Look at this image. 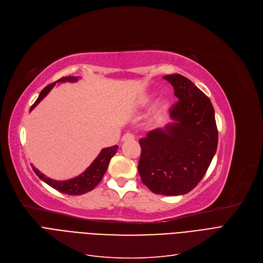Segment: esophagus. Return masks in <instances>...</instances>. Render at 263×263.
Returning <instances> with one entry per match:
<instances>
[{"instance_id": "obj_1", "label": "esophagus", "mask_w": 263, "mask_h": 263, "mask_svg": "<svg viewBox=\"0 0 263 263\" xmlns=\"http://www.w3.org/2000/svg\"><path fill=\"white\" fill-rule=\"evenodd\" d=\"M134 139H135V136L132 133H126L122 137V141H129Z\"/></svg>"}]
</instances>
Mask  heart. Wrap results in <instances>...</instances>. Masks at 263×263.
I'll return each instance as SVG.
<instances>
[{
    "label": "heart",
    "mask_w": 263,
    "mask_h": 263,
    "mask_svg": "<svg viewBox=\"0 0 263 263\" xmlns=\"http://www.w3.org/2000/svg\"><path fill=\"white\" fill-rule=\"evenodd\" d=\"M147 102H148V98L144 99V103H147ZM166 107H167V103H166V102H160L159 105H158V110L161 111V110L166 109Z\"/></svg>",
    "instance_id": "1"
}]
</instances>
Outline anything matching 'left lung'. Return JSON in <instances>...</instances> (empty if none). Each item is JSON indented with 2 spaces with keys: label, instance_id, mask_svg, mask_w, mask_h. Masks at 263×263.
<instances>
[{
  "label": "left lung",
  "instance_id": "8db88e82",
  "mask_svg": "<svg viewBox=\"0 0 263 263\" xmlns=\"http://www.w3.org/2000/svg\"><path fill=\"white\" fill-rule=\"evenodd\" d=\"M179 101L170 108L173 122L139 140L141 181L157 195L190 193L202 180L216 152L218 130L210 98L186 77L168 74Z\"/></svg>",
  "mask_w": 263,
  "mask_h": 263
}]
</instances>
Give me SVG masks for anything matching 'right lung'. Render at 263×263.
<instances>
[{"label":"right lung","mask_w":263,"mask_h":263,"mask_svg":"<svg viewBox=\"0 0 263 263\" xmlns=\"http://www.w3.org/2000/svg\"><path fill=\"white\" fill-rule=\"evenodd\" d=\"M77 80H78L77 77H63L51 84H48L45 89L41 92L39 98L36 99V102L32 105L31 110L50 92V90L52 89L57 82H65V81L74 82ZM118 148H119L118 145H114V146L106 147V148L102 149V152L99 153V155L95 158V160L92 162V165L89 168H87L77 178H73L68 181H55L52 179H49L46 176H44L43 173H41L36 168H34V166H32V168H33L34 172L36 173L37 177H39L41 180H43L45 183H47L49 186H51L52 189L57 190L58 192L67 194V195H72V196L73 195H83V194H86L87 192H91L94 187L102 181L104 174L108 168L109 161L112 158V156L117 153Z\"/></svg>","instance_id":"add662e5"}]
</instances>
